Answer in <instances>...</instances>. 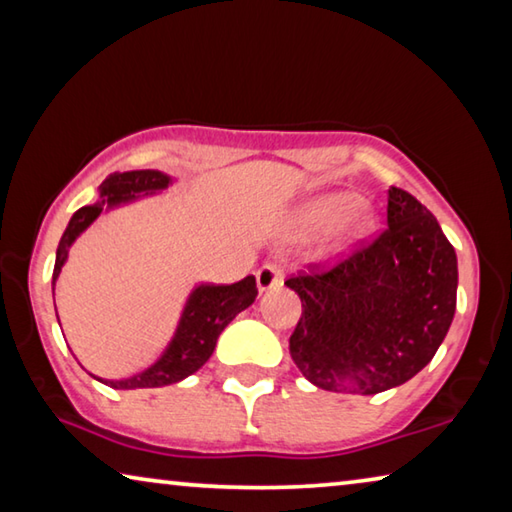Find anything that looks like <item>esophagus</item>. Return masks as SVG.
I'll return each mask as SVG.
<instances>
[{"label": "esophagus", "mask_w": 512, "mask_h": 512, "mask_svg": "<svg viewBox=\"0 0 512 512\" xmlns=\"http://www.w3.org/2000/svg\"><path fill=\"white\" fill-rule=\"evenodd\" d=\"M255 280H257L259 291H268L273 287H280V284H282V268L275 266V264H264L262 268H257Z\"/></svg>", "instance_id": "34e87169"}]
</instances>
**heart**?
I'll return each instance as SVG.
<instances>
[{"label": "heart", "mask_w": 512, "mask_h": 512, "mask_svg": "<svg viewBox=\"0 0 512 512\" xmlns=\"http://www.w3.org/2000/svg\"><path fill=\"white\" fill-rule=\"evenodd\" d=\"M359 210V198L354 194H334L327 196L323 201L314 203L307 210V221L314 225H327L336 223L341 219H348Z\"/></svg>", "instance_id": "1"}]
</instances>
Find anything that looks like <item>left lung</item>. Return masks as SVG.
I'll use <instances>...</instances> for the list:
<instances>
[{
    "mask_svg": "<svg viewBox=\"0 0 512 512\" xmlns=\"http://www.w3.org/2000/svg\"><path fill=\"white\" fill-rule=\"evenodd\" d=\"M386 228L332 268L289 277L302 314L291 359L334 393H384L427 366L456 311L454 246L427 207L388 189Z\"/></svg>",
    "mask_w": 512,
    "mask_h": 512,
    "instance_id": "obj_1",
    "label": "left lung"
}]
</instances>
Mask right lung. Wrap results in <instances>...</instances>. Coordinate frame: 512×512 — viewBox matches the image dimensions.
Segmentation results:
<instances>
[{
  "mask_svg": "<svg viewBox=\"0 0 512 512\" xmlns=\"http://www.w3.org/2000/svg\"><path fill=\"white\" fill-rule=\"evenodd\" d=\"M169 185L171 176L155 169L112 173V176L103 180L99 187L101 201L81 207V210H76L72 219H69L56 250V266L51 284L56 287L60 268L67 262L69 246L74 244L76 237H79L85 228H90V223L97 219L103 210H112V207L117 205L131 203L137 196L155 194L160 192V189H167ZM255 298L257 284L253 275H248L235 284H198V287L189 293L183 316L178 320L176 334H173L167 350L160 354L158 361L151 363L149 368L135 372L131 377L101 381L110 388H117V391L158 388L183 381L185 377L194 375V372L212 357L219 334L228 327L230 320L235 318L239 311L253 305Z\"/></svg>",
  "mask_w": 512,
  "mask_h": 512,
  "instance_id": "1",
  "label": "right lung"
}]
</instances>
